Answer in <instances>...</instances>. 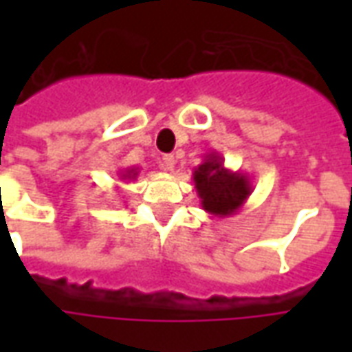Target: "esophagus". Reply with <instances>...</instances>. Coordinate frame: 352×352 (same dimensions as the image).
Returning a JSON list of instances; mask_svg holds the SVG:
<instances>
[{
  "label": "esophagus",
  "mask_w": 352,
  "mask_h": 352,
  "mask_svg": "<svg viewBox=\"0 0 352 352\" xmlns=\"http://www.w3.org/2000/svg\"><path fill=\"white\" fill-rule=\"evenodd\" d=\"M162 168L166 169V171H173V168H175V156L173 154H166L162 158Z\"/></svg>",
  "instance_id": "34e87169"
}]
</instances>
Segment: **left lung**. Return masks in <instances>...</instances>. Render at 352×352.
Returning <instances> with one entry per match:
<instances>
[{
    "mask_svg": "<svg viewBox=\"0 0 352 352\" xmlns=\"http://www.w3.org/2000/svg\"><path fill=\"white\" fill-rule=\"evenodd\" d=\"M192 179L201 207L221 219L236 214L252 194L251 177L224 168V160L217 153L206 154L204 162L194 169Z\"/></svg>",
    "mask_w": 352,
    "mask_h": 352,
    "instance_id": "1",
    "label": "left lung"
}]
</instances>
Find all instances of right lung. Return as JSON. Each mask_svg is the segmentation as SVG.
Wrapping results in <instances>:
<instances>
[{
  "mask_svg": "<svg viewBox=\"0 0 352 352\" xmlns=\"http://www.w3.org/2000/svg\"><path fill=\"white\" fill-rule=\"evenodd\" d=\"M118 175H120V179H124V181H133V179L139 175V169L138 168H126L124 171H120Z\"/></svg>",
  "mask_w": 352,
  "mask_h": 352,
  "instance_id": "right-lung-1",
  "label": "right lung"
}]
</instances>
